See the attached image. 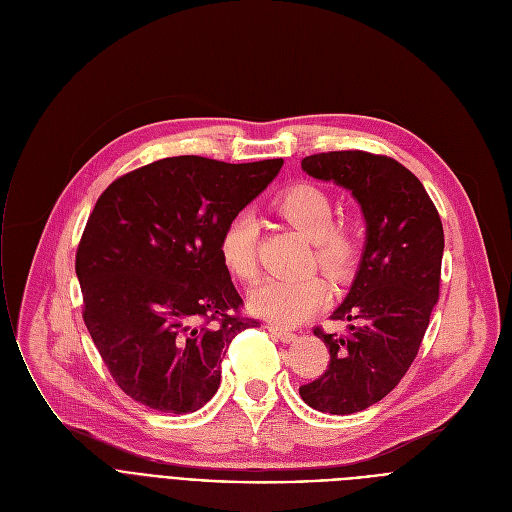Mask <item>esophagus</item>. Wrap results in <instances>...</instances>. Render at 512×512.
Wrapping results in <instances>:
<instances>
[{"instance_id": "obj_1", "label": "esophagus", "mask_w": 512, "mask_h": 512, "mask_svg": "<svg viewBox=\"0 0 512 512\" xmlns=\"http://www.w3.org/2000/svg\"><path fill=\"white\" fill-rule=\"evenodd\" d=\"M267 330H270V334L276 336V338L282 340V342L294 340V332H290V330H286V328H280V326H276V324H267Z\"/></svg>"}]
</instances>
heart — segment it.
I'll list each match as a JSON object with an SVG mask.
<instances>
[{"mask_svg": "<svg viewBox=\"0 0 512 512\" xmlns=\"http://www.w3.org/2000/svg\"><path fill=\"white\" fill-rule=\"evenodd\" d=\"M274 209L286 222L313 240V261L332 278H344L353 270L361 236L353 220H334V203L328 191L297 182L274 199ZM257 222L247 213L232 218L218 240L220 259L226 270L242 282L257 278ZM330 299V288L321 276L267 278L251 292V309L280 326H297L317 313Z\"/></svg>", "mask_w": 512, "mask_h": 512, "instance_id": "1", "label": "heart"}]
</instances>
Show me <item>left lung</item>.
<instances>
[{
	"label": "left lung",
	"mask_w": 512,
	"mask_h": 512,
	"mask_svg": "<svg viewBox=\"0 0 512 512\" xmlns=\"http://www.w3.org/2000/svg\"><path fill=\"white\" fill-rule=\"evenodd\" d=\"M301 166L353 191L367 222L359 272L332 313L351 326L340 336L313 328L328 346L330 363L299 388L309 407L351 415L392 392L419 353L440 297L444 228L419 178L388 155L328 151L305 157Z\"/></svg>",
	"instance_id": "8db88e82"
}]
</instances>
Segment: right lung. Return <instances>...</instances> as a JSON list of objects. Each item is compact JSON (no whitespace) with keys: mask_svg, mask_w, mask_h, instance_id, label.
<instances>
[{"mask_svg":"<svg viewBox=\"0 0 512 512\" xmlns=\"http://www.w3.org/2000/svg\"><path fill=\"white\" fill-rule=\"evenodd\" d=\"M178 155L116 178L76 249L83 319L122 392L184 415L218 392L236 334L257 328L220 259L218 240L280 172Z\"/></svg>","mask_w":512,"mask_h":512,"instance_id":"right-lung-1","label":"right lung"}]
</instances>
